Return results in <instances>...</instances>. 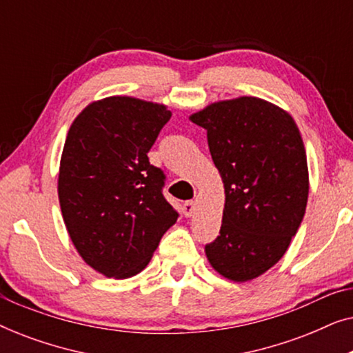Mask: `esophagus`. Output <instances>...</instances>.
I'll return each mask as SVG.
<instances>
[{
  "label": "esophagus",
  "instance_id": "1",
  "mask_svg": "<svg viewBox=\"0 0 353 353\" xmlns=\"http://www.w3.org/2000/svg\"><path fill=\"white\" fill-rule=\"evenodd\" d=\"M183 214H185V216H191V215H194V212H196V204L192 201H186L185 204H183Z\"/></svg>",
  "mask_w": 353,
  "mask_h": 353
}]
</instances>
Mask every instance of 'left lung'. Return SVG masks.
<instances>
[{"instance_id":"1","label":"left lung","mask_w":353,"mask_h":353,"mask_svg":"<svg viewBox=\"0 0 353 353\" xmlns=\"http://www.w3.org/2000/svg\"><path fill=\"white\" fill-rule=\"evenodd\" d=\"M190 119L207 130L225 186L220 236L205 255L221 276L250 281L283 257L305 214L301 132L286 110L252 96L214 103Z\"/></svg>"}]
</instances>
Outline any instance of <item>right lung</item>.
I'll return each mask as SVG.
<instances>
[{"label":"right lung","mask_w":353,"mask_h":353,"mask_svg":"<svg viewBox=\"0 0 353 353\" xmlns=\"http://www.w3.org/2000/svg\"><path fill=\"white\" fill-rule=\"evenodd\" d=\"M172 117L165 105L110 96L81 110L67 133L57 192L81 259L108 278H130L151 260L178 212L148 152Z\"/></svg>","instance_id":"obj_1"}]
</instances>
